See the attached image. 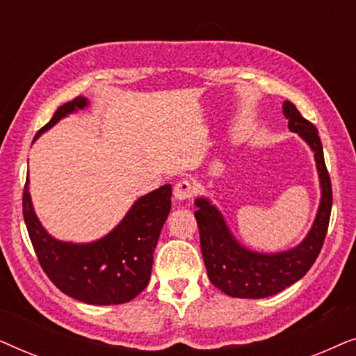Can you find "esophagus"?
<instances>
[{
    "instance_id": "obj_1",
    "label": "esophagus",
    "mask_w": 356,
    "mask_h": 356,
    "mask_svg": "<svg viewBox=\"0 0 356 356\" xmlns=\"http://www.w3.org/2000/svg\"><path fill=\"white\" fill-rule=\"evenodd\" d=\"M193 193H194L193 184L186 181V179H183V181L177 183V184H175V188H173V196L178 202L188 201V199L193 196Z\"/></svg>"
}]
</instances>
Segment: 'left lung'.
Returning a JSON list of instances; mask_svg holds the SVG:
<instances>
[{"instance_id":"8db88e82","label":"left lung","mask_w":356,"mask_h":356,"mask_svg":"<svg viewBox=\"0 0 356 356\" xmlns=\"http://www.w3.org/2000/svg\"><path fill=\"white\" fill-rule=\"evenodd\" d=\"M284 116L289 120V129L296 133L314 154L318 170L321 201L309 232L298 245L279 252H259L250 250L236 240L230 227L216 204L207 197H196L194 212L201 251L209 280L233 298H266L285 290L298 282L314 264L327 233L330 209H332V188L325 168L323 144L318 129L305 120L291 102H284Z\"/></svg>"}]
</instances>
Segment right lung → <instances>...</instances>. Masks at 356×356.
<instances>
[{
	"instance_id": "add662e5",
	"label": "right lung",
	"mask_w": 356,
	"mask_h": 356,
	"mask_svg": "<svg viewBox=\"0 0 356 356\" xmlns=\"http://www.w3.org/2000/svg\"><path fill=\"white\" fill-rule=\"evenodd\" d=\"M89 100L76 97L60 106L35 139L67 115L86 110ZM172 209V186L165 184L139 199L105 236L90 243L63 241L51 236L33 209L29 178L24 188V220L32 246L53 284L63 293L87 305H121L136 298L150 280L154 250Z\"/></svg>"
}]
</instances>
